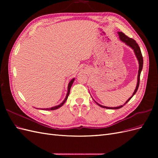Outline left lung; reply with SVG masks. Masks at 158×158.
Masks as SVG:
<instances>
[{"instance_id":"left-lung-1","label":"left lung","mask_w":158,"mask_h":158,"mask_svg":"<svg viewBox=\"0 0 158 158\" xmlns=\"http://www.w3.org/2000/svg\"><path fill=\"white\" fill-rule=\"evenodd\" d=\"M118 35H119V37H120V39L122 41L125 42V44L127 45H128V46H130L131 48L134 50V51H135V55L137 57V59L138 60V62H139V70H138V82H137V85H136V88L135 90V92H134L132 97H131L130 98H129L127 102L123 105V106H119V107H105V106H101V105H99V103H97V104L99 106L102 107L103 108H106V109H120L122 107H123L128 102H129V100H130L134 95H135L136 94V92H137V90L138 89V87H139V84H140V73H141V71H142V67H143V57H142V52H141V51H140V47L138 46V44L136 42V41L135 40L132 39V38H130L128 37V36H127L125 33H123V32H118Z\"/></svg>"}]
</instances>
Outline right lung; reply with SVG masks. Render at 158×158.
<instances>
[{"label": "right lung", "mask_w": 158, "mask_h": 158, "mask_svg": "<svg viewBox=\"0 0 158 158\" xmlns=\"http://www.w3.org/2000/svg\"><path fill=\"white\" fill-rule=\"evenodd\" d=\"M74 78H73V80H72L70 81V82H69V84L68 92H67V94H66V98H65V99L64 100V101H63V102H62L60 105H59V106L53 107H51V108H49V109H45V110H55V109H58V108L62 106H63V105L66 102V99H67V98H68V96H69V94H70V90L71 86H72V85H73V82H74Z\"/></svg>", "instance_id": "add662e5"}]
</instances>
